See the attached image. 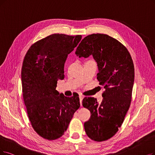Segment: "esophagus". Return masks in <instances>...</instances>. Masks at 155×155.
<instances>
[{"label":"esophagus","instance_id":"1","mask_svg":"<svg viewBox=\"0 0 155 155\" xmlns=\"http://www.w3.org/2000/svg\"><path fill=\"white\" fill-rule=\"evenodd\" d=\"M83 98L84 97L83 95H79V101H80V105H81V106H82V101Z\"/></svg>","mask_w":155,"mask_h":155}]
</instances>
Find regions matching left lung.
I'll return each instance as SVG.
<instances>
[{
    "label": "left lung",
    "mask_w": 155,
    "mask_h": 155,
    "mask_svg": "<svg viewBox=\"0 0 155 155\" xmlns=\"http://www.w3.org/2000/svg\"><path fill=\"white\" fill-rule=\"evenodd\" d=\"M75 53L79 58L92 55L97 63V79L105 88L103 100L99 104L97 98H84L83 106L91 113L84 127L91 139L106 140L118 131L130 106L134 82L133 60L125 46L102 34L85 37Z\"/></svg>",
    "instance_id": "1"
}]
</instances>
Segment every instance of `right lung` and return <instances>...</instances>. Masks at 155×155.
Returning <instances> with one entry per match:
<instances>
[{
	"instance_id": "1",
	"label": "right lung",
	"mask_w": 155,
	"mask_h": 155,
	"mask_svg": "<svg viewBox=\"0 0 155 155\" xmlns=\"http://www.w3.org/2000/svg\"><path fill=\"white\" fill-rule=\"evenodd\" d=\"M82 36L54 34L30 46L23 61L22 92L28 118L34 130L48 140L60 138L79 108L78 94L67 97L56 90L64 79L68 54Z\"/></svg>"
}]
</instances>
